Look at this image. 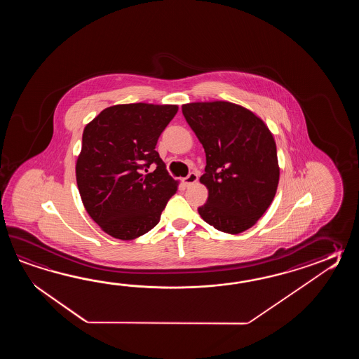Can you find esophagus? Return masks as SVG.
<instances>
[{
    "label": "esophagus",
    "mask_w": 359,
    "mask_h": 359,
    "mask_svg": "<svg viewBox=\"0 0 359 359\" xmlns=\"http://www.w3.org/2000/svg\"><path fill=\"white\" fill-rule=\"evenodd\" d=\"M198 175L196 173H190L189 176L186 177L184 180H183V182H184V184L187 186V187H190V186H192V184H195V183L198 182Z\"/></svg>",
    "instance_id": "esophagus-1"
}]
</instances>
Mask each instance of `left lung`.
Wrapping results in <instances>:
<instances>
[{"label":"left lung","instance_id":"1","mask_svg":"<svg viewBox=\"0 0 359 359\" xmlns=\"http://www.w3.org/2000/svg\"><path fill=\"white\" fill-rule=\"evenodd\" d=\"M182 113L206 155L200 182L208 200L200 217L229 235L244 232L266 213L278 186L272 132L252 110L229 101L183 104Z\"/></svg>","mask_w":359,"mask_h":359}]
</instances>
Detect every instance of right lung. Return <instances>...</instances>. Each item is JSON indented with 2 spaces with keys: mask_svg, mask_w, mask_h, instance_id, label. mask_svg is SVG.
I'll return each mask as SVG.
<instances>
[{
  "mask_svg": "<svg viewBox=\"0 0 359 359\" xmlns=\"http://www.w3.org/2000/svg\"><path fill=\"white\" fill-rule=\"evenodd\" d=\"M177 111L178 105L119 104L84 127L76 184L86 212L107 235L124 241L145 235L176 194L180 182L155 146ZM151 162L158 167L144 175Z\"/></svg>",
  "mask_w": 359,
  "mask_h": 359,
  "instance_id": "add662e5",
  "label": "right lung"
}]
</instances>
